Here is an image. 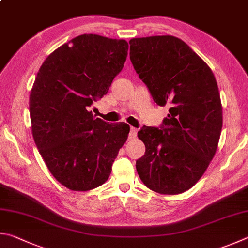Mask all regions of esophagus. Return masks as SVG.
Instances as JSON below:
<instances>
[{
  "label": "esophagus",
  "mask_w": 248,
  "mask_h": 248,
  "mask_svg": "<svg viewBox=\"0 0 248 248\" xmlns=\"http://www.w3.org/2000/svg\"><path fill=\"white\" fill-rule=\"evenodd\" d=\"M136 135H137V128L131 127V132H129V137H131V138H135Z\"/></svg>",
  "instance_id": "34e87169"
}]
</instances>
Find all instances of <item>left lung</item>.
<instances>
[{"label": "left lung", "instance_id": "8db88e82", "mask_svg": "<svg viewBox=\"0 0 248 248\" xmlns=\"http://www.w3.org/2000/svg\"><path fill=\"white\" fill-rule=\"evenodd\" d=\"M129 58L154 101L170 106L161 128L144 126L146 153L136 170L147 187L162 195L184 193L214 159L222 129V104L211 68L181 39L133 38Z\"/></svg>", "mask_w": 248, "mask_h": 248}]
</instances>
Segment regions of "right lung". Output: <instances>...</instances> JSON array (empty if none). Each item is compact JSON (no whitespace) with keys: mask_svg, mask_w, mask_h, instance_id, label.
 <instances>
[{"mask_svg":"<svg viewBox=\"0 0 248 248\" xmlns=\"http://www.w3.org/2000/svg\"><path fill=\"white\" fill-rule=\"evenodd\" d=\"M127 50L125 40L81 34L52 52L37 74L29 98L32 136L51 174L68 189L106 183L127 140L129 125L89 111L122 71Z\"/></svg>","mask_w":248,"mask_h":248,"instance_id":"obj_1","label":"right lung"}]
</instances>
